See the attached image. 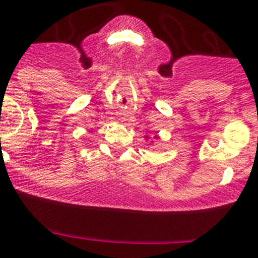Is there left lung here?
Masks as SVG:
<instances>
[{
	"instance_id": "left-lung-1",
	"label": "left lung",
	"mask_w": 258,
	"mask_h": 258,
	"mask_svg": "<svg viewBox=\"0 0 258 258\" xmlns=\"http://www.w3.org/2000/svg\"><path fill=\"white\" fill-rule=\"evenodd\" d=\"M145 138H146V140H149V137H147V136H145ZM154 138H157V137H154Z\"/></svg>"
}]
</instances>
